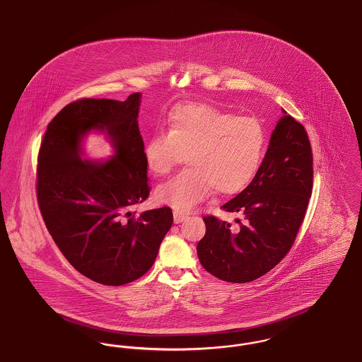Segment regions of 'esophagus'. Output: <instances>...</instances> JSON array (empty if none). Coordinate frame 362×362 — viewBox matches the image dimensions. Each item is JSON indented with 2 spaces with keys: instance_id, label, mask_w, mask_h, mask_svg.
I'll use <instances>...</instances> for the list:
<instances>
[{
  "instance_id": "esophagus-1",
  "label": "esophagus",
  "mask_w": 362,
  "mask_h": 362,
  "mask_svg": "<svg viewBox=\"0 0 362 362\" xmlns=\"http://www.w3.org/2000/svg\"><path fill=\"white\" fill-rule=\"evenodd\" d=\"M186 218H187V214H186V213L179 211V210H175V211H173V221H175V224H179V223L185 221Z\"/></svg>"
}]
</instances>
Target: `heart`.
<instances>
[{
  "label": "heart",
  "instance_id": "obj_1",
  "mask_svg": "<svg viewBox=\"0 0 362 362\" xmlns=\"http://www.w3.org/2000/svg\"><path fill=\"white\" fill-rule=\"evenodd\" d=\"M267 146L262 122L206 103L179 104L167 121V132L148 138L144 156L155 175H165L182 155L189 168L156 189V199L176 210H189L214 189L233 195L257 176Z\"/></svg>",
  "mask_w": 362,
  "mask_h": 362
}]
</instances>
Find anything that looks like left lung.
Wrapping results in <instances>:
<instances>
[{"label":"left lung","instance_id":"obj_1","mask_svg":"<svg viewBox=\"0 0 362 362\" xmlns=\"http://www.w3.org/2000/svg\"><path fill=\"white\" fill-rule=\"evenodd\" d=\"M285 112V111H284ZM313 157L301 123L284 115L254 180L221 206L238 213L235 224L205 216L206 233L197 245L204 269L226 282L264 276L291 251L312 194Z\"/></svg>","mask_w":362,"mask_h":362}]
</instances>
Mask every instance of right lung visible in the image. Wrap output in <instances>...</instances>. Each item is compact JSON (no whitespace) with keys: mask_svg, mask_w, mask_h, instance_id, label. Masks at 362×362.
<instances>
[{"mask_svg":"<svg viewBox=\"0 0 362 362\" xmlns=\"http://www.w3.org/2000/svg\"><path fill=\"white\" fill-rule=\"evenodd\" d=\"M139 100L137 92L124 102L65 105L47 124L37 155L36 198L52 239L78 273L108 286L144 276L173 223L171 207L132 211L151 192ZM93 128L115 144L117 155L107 162L79 157V142Z\"/></svg>","mask_w":362,"mask_h":362,"instance_id":"1","label":"right lung"}]
</instances>
